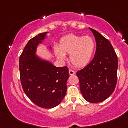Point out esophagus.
<instances>
[{
  "instance_id": "1",
  "label": "esophagus",
  "mask_w": 128,
  "mask_h": 128,
  "mask_svg": "<svg viewBox=\"0 0 128 128\" xmlns=\"http://www.w3.org/2000/svg\"><path fill=\"white\" fill-rule=\"evenodd\" d=\"M69 74L70 75H73L75 74V72L73 70H70V69L69 70Z\"/></svg>"
}]
</instances>
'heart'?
Instances as JSON below:
<instances>
[{"label":"heart","instance_id":"b5f03b06","mask_svg":"<svg viewBox=\"0 0 128 128\" xmlns=\"http://www.w3.org/2000/svg\"><path fill=\"white\" fill-rule=\"evenodd\" d=\"M96 43L90 36L69 34L61 39L60 45H55L54 50L60 60L66 58V54H70V61L75 67L82 68L90 62L95 50Z\"/></svg>","mask_w":128,"mask_h":128}]
</instances>
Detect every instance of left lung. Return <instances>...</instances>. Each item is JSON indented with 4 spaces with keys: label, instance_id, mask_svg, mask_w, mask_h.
Returning <instances> with one entry per match:
<instances>
[{
    "label": "left lung",
    "instance_id": "left-lung-1",
    "mask_svg": "<svg viewBox=\"0 0 128 128\" xmlns=\"http://www.w3.org/2000/svg\"><path fill=\"white\" fill-rule=\"evenodd\" d=\"M96 50L90 64L77 72L84 98L92 103L102 102L112 94L117 82L118 61L111 44L95 30Z\"/></svg>",
    "mask_w": 128,
    "mask_h": 128
}]
</instances>
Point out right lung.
Returning <instances> with one entry per match:
<instances>
[{
    "label": "right lung",
    "instance_id": "right-lung-1",
    "mask_svg": "<svg viewBox=\"0 0 128 128\" xmlns=\"http://www.w3.org/2000/svg\"><path fill=\"white\" fill-rule=\"evenodd\" d=\"M47 33L29 40L20 56L19 70L22 89L30 100L40 107L52 108L65 96L69 75L67 66L56 67L36 55V48L46 38Z\"/></svg>",
    "mask_w": 128,
    "mask_h": 128
}]
</instances>
